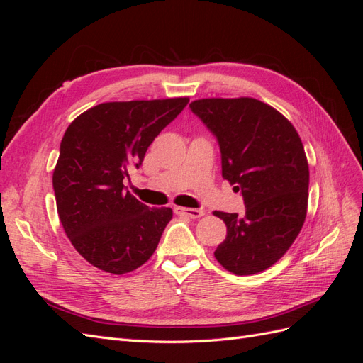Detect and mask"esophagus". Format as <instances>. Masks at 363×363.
Instances as JSON below:
<instances>
[{
    "label": "esophagus",
    "instance_id": "1",
    "mask_svg": "<svg viewBox=\"0 0 363 363\" xmlns=\"http://www.w3.org/2000/svg\"><path fill=\"white\" fill-rule=\"evenodd\" d=\"M174 212H175V215L188 216V218H192V219L203 216V211H200V208H188V207L175 206V207H174Z\"/></svg>",
    "mask_w": 363,
    "mask_h": 363
}]
</instances>
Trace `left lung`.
Instances as JSON below:
<instances>
[{
  "instance_id": "obj_1",
  "label": "left lung",
  "mask_w": 363,
  "mask_h": 363,
  "mask_svg": "<svg viewBox=\"0 0 363 363\" xmlns=\"http://www.w3.org/2000/svg\"><path fill=\"white\" fill-rule=\"evenodd\" d=\"M219 142L223 177L242 192L245 212L215 211L227 236L215 257L236 276L265 271L301 232L309 164L295 127L256 98H203L189 104Z\"/></svg>"
}]
</instances>
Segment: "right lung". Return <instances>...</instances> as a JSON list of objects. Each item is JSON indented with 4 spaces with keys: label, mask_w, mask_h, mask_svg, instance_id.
<instances>
[{
    "label": "right lung",
    "mask_w": 363,
    "mask_h": 363,
    "mask_svg": "<svg viewBox=\"0 0 363 363\" xmlns=\"http://www.w3.org/2000/svg\"><path fill=\"white\" fill-rule=\"evenodd\" d=\"M188 103V96L101 103L65 131L52 172L57 213L74 248L95 268L123 276L156 251L172 208H148L123 182Z\"/></svg>",
    "instance_id": "obj_1"
}]
</instances>
